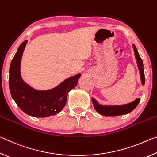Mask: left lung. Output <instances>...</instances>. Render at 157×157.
Segmentation results:
<instances>
[{
    "instance_id": "left-lung-1",
    "label": "left lung",
    "mask_w": 157,
    "mask_h": 157,
    "mask_svg": "<svg viewBox=\"0 0 157 157\" xmlns=\"http://www.w3.org/2000/svg\"><path fill=\"white\" fill-rule=\"evenodd\" d=\"M133 49L134 51L135 57H136V62L139 67V70L140 71V80H141V84L144 85L145 84V75H144V70H143V61L140 58V55L138 52L136 46L134 44L132 45ZM140 99L137 98L133 102L128 103V104L123 105H113V106H109V105H101L98 104V102L95 100L94 98H92V102L94 104V107L95 109L96 110L98 113H99L101 115L105 116H118L121 115H124L132 111L136 107V106L139 105Z\"/></svg>"
}]
</instances>
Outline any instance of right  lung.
I'll use <instances>...</instances> for the list:
<instances>
[{
    "label": "right lung",
    "mask_w": 157,
    "mask_h": 157,
    "mask_svg": "<svg viewBox=\"0 0 157 157\" xmlns=\"http://www.w3.org/2000/svg\"><path fill=\"white\" fill-rule=\"evenodd\" d=\"M28 40L20 45L10 68L9 86L12 97L23 112L36 118L53 116L62 110L68 93L76 86L81 74L66 79L60 84L46 91L36 90L25 83L21 75V62Z\"/></svg>",
    "instance_id": "right-lung-1"
}]
</instances>
